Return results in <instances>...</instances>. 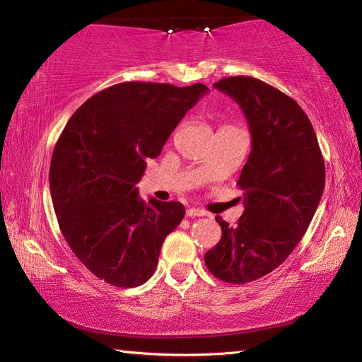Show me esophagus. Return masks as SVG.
<instances>
[{
  "label": "esophagus",
  "instance_id": "1",
  "mask_svg": "<svg viewBox=\"0 0 362 362\" xmlns=\"http://www.w3.org/2000/svg\"><path fill=\"white\" fill-rule=\"evenodd\" d=\"M204 212L196 209V207H189V209H187V217H203Z\"/></svg>",
  "mask_w": 362,
  "mask_h": 362
}]
</instances>
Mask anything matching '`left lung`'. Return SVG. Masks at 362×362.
Listing matches in <instances>:
<instances>
[{
	"instance_id": "8db88e82",
	"label": "left lung",
	"mask_w": 362,
	"mask_h": 362,
	"mask_svg": "<svg viewBox=\"0 0 362 362\" xmlns=\"http://www.w3.org/2000/svg\"><path fill=\"white\" fill-rule=\"evenodd\" d=\"M214 86L243 108L252 150L236 183L246 209L235 226L216 217L222 238L204 262L216 278L246 284L278 268L302 240L321 201L326 168L311 121L292 97L250 76Z\"/></svg>"
}]
</instances>
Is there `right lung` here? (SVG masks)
Segmentation results:
<instances>
[{"instance_id":"1","label":"right lung","mask_w":362,"mask_h":362,"mask_svg":"<svg viewBox=\"0 0 362 362\" xmlns=\"http://www.w3.org/2000/svg\"><path fill=\"white\" fill-rule=\"evenodd\" d=\"M204 93L201 83H119L86 100L60 134L49 169L54 211L73 254L105 283H146L185 216L177 201L145 203L136 183Z\"/></svg>"}]
</instances>
